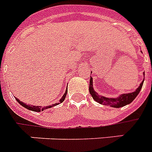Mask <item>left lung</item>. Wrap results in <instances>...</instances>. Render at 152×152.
<instances>
[{
	"label": "left lung",
	"mask_w": 152,
	"mask_h": 152,
	"mask_svg": "<svg viewBox=\"0 0 152 152\" xmlns=\"http://www.w3.org/2000/svg\"><path fill=\"white\" fill-rule=\"evenodd\" d=\"M143 83H144V81H142V83H140V87H138L136 91L133 92V93L123 94L121 96H119L118 98H108V97L98 95V94H97L95 91H94L93 80H92V77H91L90 85H89V91H90V94H91L92 97L100 104L111 106V107H113V108H121V107H123V106L126 105V104H130L136 98V97L138 95V94L142 88Z\"/></svg>",
	"instance_id": "obj_1"
}]
</instances>
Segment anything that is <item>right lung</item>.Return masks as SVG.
Segmentation results:
<instances>
[{"mask_svg": "<svg viewBox=\"0 0 152 152\" xmlns=\"http://www.w3.org/2000/svg\"><path fill=\"white\" fill-rule=\"evenodd\" d=\"M66 94H67V91H65V93L64 94L63 97H61V100H60V103H61V102H63L64 100H65V96H66ZM16 100H17V102H18V103L21 104V105L23 106L24 108H27V109H29V110L34 111V112H40V111H43V110H44V109H47V108H51V107H54V106H55L58 104V103H55V104H51V105H50V106H46V107H42V106H33V105H29V104H26L25 103H23V102H20V101H19L18 99H17V98H16Z\"/></svg>", "mask_w": 152, "mask_h": 152, "instance_id": "add662e5", "label": "right lung"}]
</instances>
